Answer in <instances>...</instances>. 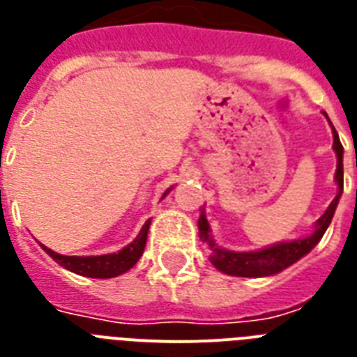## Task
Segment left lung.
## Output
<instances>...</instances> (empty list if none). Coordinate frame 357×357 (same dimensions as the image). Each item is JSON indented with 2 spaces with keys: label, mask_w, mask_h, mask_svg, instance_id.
Here are the masks:
<instances>
[{
  "label": "left lung",
  "mask_w": 357,
  "mask_h": 357,
  "mask_svg": "<svg viewBox=\"0 0 357 357\" xmlns=\"http://www.w3.org/2000/svg\"><path fill=\"white\" fill-rule=\"evenodd\" d=\"M333 128V126H332ZM333 150L337 153V170H335V181L339 185L337 196L333 198L326 213L317 220L315 231L310 237L296 238L291 243H280L271 248L259 250V252H231V250L218 248L215 241L209 235V224L207 218L202 211L200 220H198V229H200L202 243L207 244V248L211 250V263L217 266L220 272H226L229 276H241V278H261V276H272L287 268L293 263L304 257L311 248L315 246L322 238L326 228L330 226L337 207V202L343 192V144L339 140L337 131L333 129Z\"/></svg>",
  "instance_id": "obj_1"
}]
</instances>
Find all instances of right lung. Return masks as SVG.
Instances as JSON below:
<instances>
[{"mask_svg": "<svg viewBox=\"0 0 357 357\" xmlns=\"http://www.w3.org/2000/svg\"><path fill=\"white\" fill-rule=\"evenodd\" d=\"M167 195V192H165ZM150 220L140 229L133 243L128 244L126 248L120 250L119 254H105V255H89V257H81V255H61L53 250L46 248L42 244V248L46 250L47 255L57 261L59 265L68 268V271L86 278H114L120 276L123 272H128L131 266L140 259V255L144 252L146 238H148V229H150Z\"/></svg>", "mask_w": 357, "mask_h": 357, "instance_id": "add662e5", "label": "right lung"}]
</instances>
